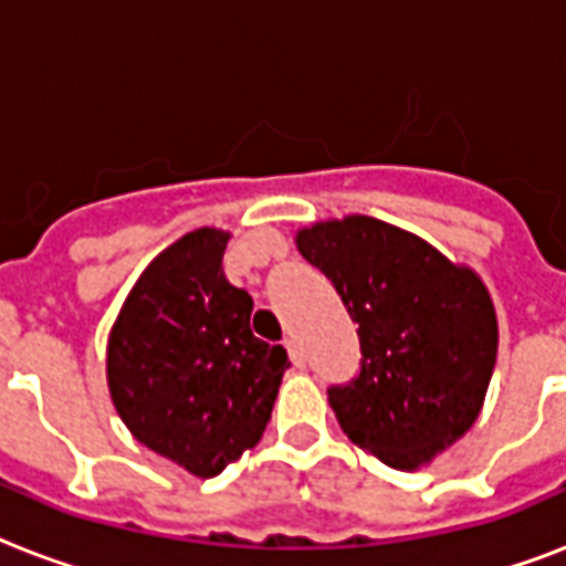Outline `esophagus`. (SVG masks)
<instances>
[{"instance_id":"obj_1","label":"esophagus","mask_w":566,"mask_h":566,"mask_svg":"<svg viewBox=\"0 0 566 566\" xmlns=\"http://www.w3.org/2000/svg\"><path fill=\"white\" fill-rule=\"evenodd\" d=\"M284 349H287V355H291L293 367H302V364H305V358H302V349L296 346V340H284Z\"/></svg>"}]
</instances>
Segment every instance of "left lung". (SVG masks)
Here are the masks:
<instances>
[{
    "instance_id": "obj_1",
    "label": "left lung",
    "mask_w": 566,
    "mask_h": 566,
    "mask_svg": "<svg viewBox=\"0 0 566 566\" xmlns=\"http://www.w3.org/2000/svg\"><path fill=\"white\" fill-rule=\"evenodd\" d=\"M358 323L361 367L328 387L340 429L394 470H417L464 438L496 364V314L482 279L417 234L373 217L296 234Z\"/></svg>"
}]
</instances>
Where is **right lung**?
<instances>
[{"label":"right lung","mask_w":566,"mask_h":566,"mask_svg":"<svg viewBox=\"0 0 566 566\" xmlns=\"http://www.w3.org/2000/svg\"><path fill=\"white\" fill-rule=\"evenodd\" d=\"M229 234L196 229L167 247L128 293L108 340V387L132 434L211 479L264 434L282 346L249 328L252 296L229 284Z\"/></svg>","instance_id":"right-lung-1"}]
</instances>
